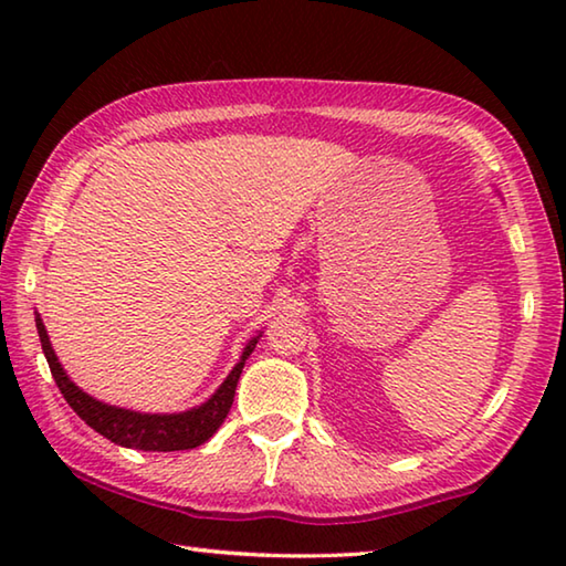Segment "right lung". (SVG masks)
<instances>
[{"label": "right lung", "instance_id": "add662e5", "mask_svg": "<svg viewBox=\"0 0 566 566\" xmlns=\"http://www.w3.org/2000/svg\"><path fill=\"white\" fill-rule=\"evenodd\" d=\"M34 322L36 332H40L44 357L50 361L52 377L64 395L66 405L87 421L94 432L107 437L109 442L127 449H142V452H179V449H195L199 444H205L207 439L222 427L229 409H232L239 375H242L244 361L249 359V354L254 352L256 342L262 337V332H256L254 337L244 344V349L239 354V361L234 364L232 371H229L222 385L214 389V395H209V399H205L202 405L189 407L185 411H161V415L157 411V415H151V411H134L127 407L107 405V401L92 397L82 387H76L72 377L66 375V369L62 367L56 352L52 349L50 334H46L40 314H34Z\"/></svg>", "mask_w": 566, "mask_h": 566}]
</instances>
